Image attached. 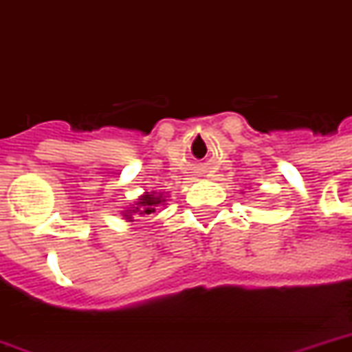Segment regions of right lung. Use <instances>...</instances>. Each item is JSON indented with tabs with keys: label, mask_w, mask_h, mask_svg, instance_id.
Returning <instances> with one entry per match:
<instances>
[{
	"label": "right lung",
	"mask_w": 352,
	"mask_h": 352,
	"mask_svg": "<svg viewBox=\"0 0 352 352\" xmlns=\"http://www.w3.org/2000/svg\"><path fill=\"white\" fill-rule=\"evenodd\" d=\"M162 201H166V199H162V196L156 197L155 194H145V196L140 197V201L136 203V207L130 210L129 214H126V218H132V212H138V214H151V212H155V207L156 205H160Z\"/></svg>",
	"instance_id": "obj_1"
}]
</instances>
